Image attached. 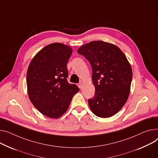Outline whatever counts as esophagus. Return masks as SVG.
Segmentation results:
<instances>
[{
  "mask_svg": "<svg viewBox=\"0 0 158 158\" xmlns=\"http://www.w3.org/2000/svg\"><path fill=\"white\" fill-rule=\"evenodd\" d=\"M83 85H84V82H79V87L80 88H82V86H83Z\"/></svg>",
  "mask_w": 158,
  "mask_h": 158,
  "instance_id": "obj_1",
  "label": "esophagus"
}]
</instances>
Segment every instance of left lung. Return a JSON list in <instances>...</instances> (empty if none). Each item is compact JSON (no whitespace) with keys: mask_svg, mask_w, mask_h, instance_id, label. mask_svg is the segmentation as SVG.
Wrapping results in <instances>:
<instances>
[{"mask_svg":"<svg viewBox=\"0 0 158 158\" xmlns=\"http://www.w3.org/2000/svg\"><path fill=\"white\" fill-rule=\"evenodd\" d=\"M77 52L90 63L94 97L88 100L93 113L106 118L117 114L127 102L132 81V69L123 51L114 44L94 40Z\"/></svg>","mask_w":158,"mask_h":158,"instance_id":"8db88e82","label":"left lung"}]
</instances>
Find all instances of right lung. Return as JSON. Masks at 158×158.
<instances>
[{
    "label": "right lung",
    "mask_w": 158,
    "mask_h": 158,
    "mask_svg": "<svg viewBox=\"0 0 158 158\" xmlns=\"http://www.w3.org/2000/svg\"><path fill=\"white\" fill-rule=\"evenodd\" d=\"M72 49L55 43L39 51L31 60L27 73L29 98L43 115L56 119L69 109L73 95L79 91L67 81V62Z\"/></svg>",
    "instance_id": "1"
}]
</instances>
